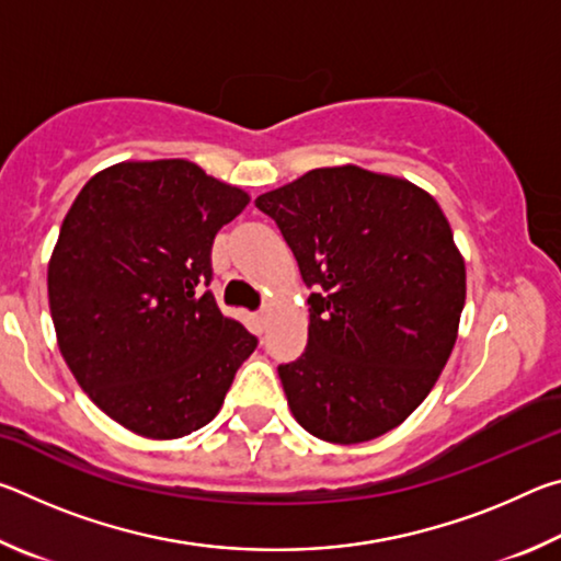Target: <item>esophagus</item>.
<instances>
[{
    "mask_svg": "<svg viewBox=\"0 0 561 561\" xmlns=\"http://www.w3.org/2000/svg\"><path fill=\"white\" fill-rule=\"evenodd\" d=\"M267 319H270V311L267 309H262V311H257V314H254V321H257L260 329L267 327Z\"/></svg>",
    "mask_w": 561,
    "mask_h": 561,
    "instance_id": "1",
    "label": "esophagus"
}]
</instances>
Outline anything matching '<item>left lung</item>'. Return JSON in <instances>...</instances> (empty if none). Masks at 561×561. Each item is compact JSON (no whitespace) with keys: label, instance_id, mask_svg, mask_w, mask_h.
I'll return each mask as SVG.
<instances>
[{"label":"left lung","instance_id":"left-lung-1","mask_svg":"<svg viewBox=\"0 0 561 561\" xmlns=\"http://www.w3.org/2000/svg\"><path fill=\"white\" fill-rule=\"evenodd\" d=\"M297 257L309 341L277 371L294 417L327 443L393 431L458 339L465 262L433 197L358 165L317 168L260 195Z\"/></svg>","mask_w":561,"mask_h":561}]
</instances>
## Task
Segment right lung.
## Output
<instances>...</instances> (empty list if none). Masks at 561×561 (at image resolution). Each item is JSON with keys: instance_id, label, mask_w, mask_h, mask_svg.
I'll use <instances>...</instances> for the list:
<instances>
[{"instance_id": "1", "label": "right lung", "mask_w": 561, "mask_h": 561, "mask_svg": "<svg viewBox=\"0 0 561 561\" xmlns=\"http://www.w3.org/2000/svg\"><path fill=\"white\" fill-rule=\"evenodd\" d=\"M250 195L190 160L93 175L49 262V307L71 374L103 413L153 440L203 428L257 348L213 291V242Z\"/></svg>"}]
</instances>
